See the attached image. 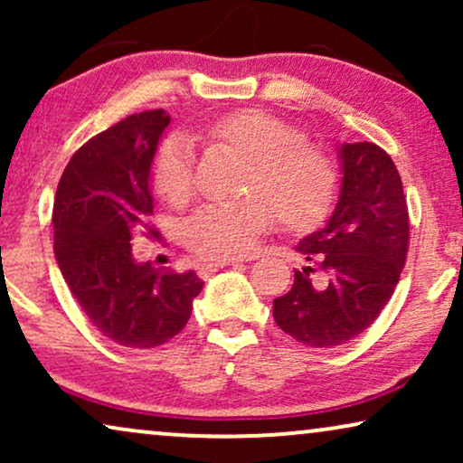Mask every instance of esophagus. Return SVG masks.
<instances>
[{
    "mask_svg": "<svg viewBox=\"0 0 463 463\" xmlns=\"http://www.w3.org/2000/svg\"><path fill=\"white\" fill-rule=\"evenodd\" d=\"M233 263H240V261H238V259H217V261H211V263L202 265L200 274L202 276H208V274H213V271L223 269V268H227V265H233Z\"/></svg>",
    "mask_w": 463,
    "mask_h": 463,
    "instance_id": "obj_1",
    "label": "esophagus"
}]
</instances>
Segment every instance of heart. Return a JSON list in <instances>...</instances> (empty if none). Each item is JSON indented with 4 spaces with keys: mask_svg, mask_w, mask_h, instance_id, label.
Returning a JSON list of instances; mask_svg holds the SVG:
<instances>
[{
    "mask_svg": "<svg viewBox=\"0 0 463 463\" xmlns=\"http://www.w3.org/2000/svg\"><path fill=\"white\" fill-rule=\"evenodd\" d=\"M206 135L250 160L246 189L252 195L213 202L189 217L185 240L195 255H244L263 232L276 225L278 213L295 230L325 219L335 198L337 170L325 151L303 143L293 126L269 113L242 109L214 119L206 126ZM154 185L170 204H183L192 195L194 151L185 138H168L157 151Z\"/></svg>",
    "mask_w": 463,
    "mask_h": 463,
    "instance_id": "b5f03b06",
    "label": "heart"
}]
</instances>
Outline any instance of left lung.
I'll return each mask as SVG.
<instances>
[{
	"mask_svg": "<svg viewBox=\"0 0 463 463\" xmlns=\"http://www.w3.org/2000/svg\"><path fill=\"white\" fill-rule=\"evenodd\" d=\"M339 160L337 206L297 244L314 265L295 269L293 287L274 299L276 325L309 347L364 333L394 293L409 249V208L392 157L364 141L341 145Z\"/></svg>",
	"mask_w": 463,
	"mask_h": 463,
	"instance_id": "left-lung-1",
	"label": "left lung"
}]
</instances>
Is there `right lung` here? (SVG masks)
I'll use <instances>...</instances> for the list:
<instances>
[{
    "instance_id": "right-lung-1",
    "label": "right lung",
    "mask_w": 463,
    "mask_h": 463,
    "mask_svg": "<svg viewBox=\"0 0 463 463\" xmlns=\"http://www.w3.org/2000/svg\"><path fill=\"white\" fill-rule=\"evenodd\" d=\"M170 124L164 109L124 118L69 160L54 195V255L88 320L126 347L147 350L183 331L204 282L137 263L130 240L151 225V164Z\"/></svg>"
}]
</instances>
